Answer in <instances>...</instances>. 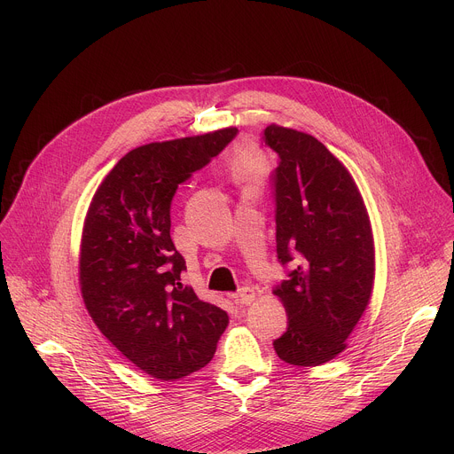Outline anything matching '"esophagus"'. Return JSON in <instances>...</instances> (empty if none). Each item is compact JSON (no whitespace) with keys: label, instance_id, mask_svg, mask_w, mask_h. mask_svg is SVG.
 <instances>
[{"label":"esophagus","instance_id":"34e87169","mask_svg":"<svg viewBox=\"0 0 454 454\" xmlns=\"http://www.w3.org/2000/svg\"><path fill=\"white\" fill-rule=\"evenodd\" d=\"M237 300L240 305H249L253 300H254V289L249 287V286H244L239 289V294H237Z\"/></svg>","mask_w":454,"mask_h":454}]
</instances>
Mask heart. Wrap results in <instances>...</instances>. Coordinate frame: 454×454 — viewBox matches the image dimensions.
Returning a JSON list of instances; mask_svg holds the SVG:
<instances>
[{"instance_id":"1","label":"heart","mask_w":454,"mask_h":454,"mask_svg":"<svg viewBox=\"0 0 454 454\" xmlns=\"http://www.w3.org/2000/svg\"><path fill=\"white\" fill-rule=\"evenodd\" d=\"M256 167H258V161L249 153H240L233 161V170L237 176H249L251 172L256 170Z\"/></svg>"}]
</instances>
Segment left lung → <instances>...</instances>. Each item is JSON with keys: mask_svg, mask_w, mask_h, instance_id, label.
<instances>
[{"mask_svg": "<svg viewBox=\"0 0 454 454\" xmlns=\"http://www.w3.org/2000/svg\"><path fill=\"white\" fill-rule=\"evenodd\" d=\"M262 144L278 154L271 174L278 262L293 264L273 291L289 316L273 347L289 364L317 366L345 350L370 301L372 226L352 176L321 142L273 123Z\"/></svg>", "mask_w": 454, "mask_h": 454, "instance_id": "8db88e82", "label": "left lung"}]
</instances>
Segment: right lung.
<instances>
[{"label": "right lung", "instance_id": "add662e5", "mask_svg": "<svg viewBox=\"0 0 454 454\" xmlns=\"http://www.w3.org/2000/svg\"><path fill=\"white\" fill-rule=\"evenodd\" d=\"M237 129L147 144L127 153L90 205L81 291L100 333L145 373L174 380L208 364L230 317L181 284L184 258L170 239V205Z\"/></svg>", "mask_w": 454, "mask_h": 454}]
</instances>
